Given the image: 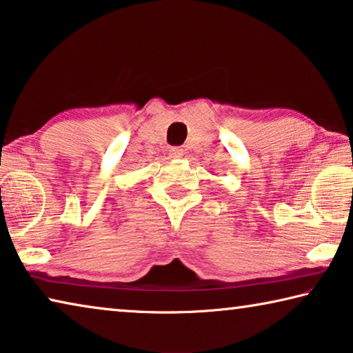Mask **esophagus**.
<instances>
[{
	"instance_id": "1",
	"label": "esophagus",
	"mask_w": 353,
	"mask_h": 353,
	"mask_svg": "<svg viewBox=\"0 0 353 353\" xmlns=\"http://www.w3.org/2000/svg\"><path fill=\"white\" fill-rule=\"evenodd\" d=\"M183 156H184V150H183V148L175 147V148L170 150V158H173V159H180V158H183Z\"/></svg>"
}]
</instances>
